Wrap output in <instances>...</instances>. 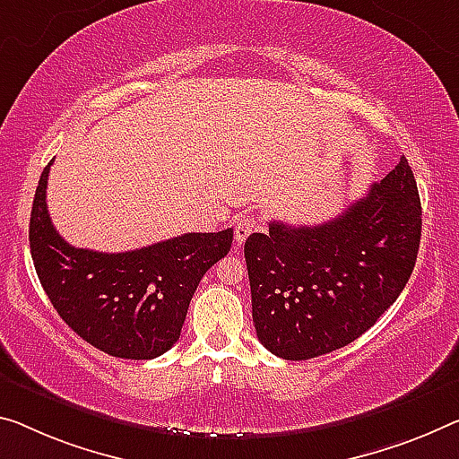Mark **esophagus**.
Masks as SVG:
<instances>
[{"mask_svg": "<svg viewBox=\"0 0 459 459\" xmlns=\"http://www.w3.org/2000/svg\"><path fill=\"white\" fill-rule=\"evenodd\" d=\"M258 220L254 215H244L242 220L236 223V244H244L246 238H248L252 231H256Z\"/></svg>", "mask_w": 459, "mask_h": 459, "instance_id": "34e87169", "label": "esophagus"}]
</instances>
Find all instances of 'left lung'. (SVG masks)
<instances>
[{"label": "left lung", "instance_id": "8db88e82", "mask_svg": "<svg viewBox=\"0 0 459 459\" xmlns=\"http://www.w3.org/2000/svg\"><path fill=\"white\" fill-rule=\"evenodd\" d=\"M420 199L408 160L320 225L271 221L244 244L258 341L306 361L361 336L398 299L420 244Z\"/></svg>", "mask_w": 459, "mask_h": 459}]
</instances>
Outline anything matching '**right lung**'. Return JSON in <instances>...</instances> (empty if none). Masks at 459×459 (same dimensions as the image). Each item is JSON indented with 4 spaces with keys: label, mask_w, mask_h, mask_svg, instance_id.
Wrapping results in <instances>:
<instances>
[{
    "label": "right lung",
    "mask_w": 459,
    "mask_h": 459,
    "mask_svg": "<svg viewBox=\"0 0 459 459\" xmlns=\"http://www.w3.org/2000/svg\"><path fill=\"white\" fill-rule=\"evenodd\" d=\"M42 170L30 213V252L57 314L91 347L121 359L164 355L180 338L195 289L231 248L234 230L182 234L131 252L67 244L53 228Z\"/></svg>",
    "instance_id": "1"
}]
</instances>
